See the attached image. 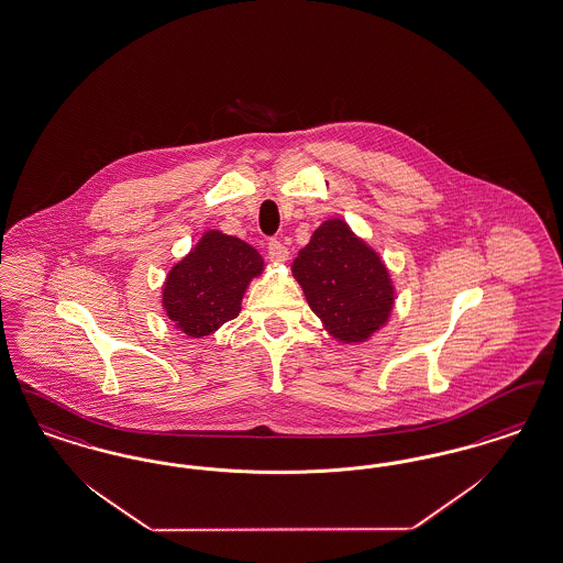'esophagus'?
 Instances as JSON below:
<instances>
[{
    "mask_svg": "<svg viewBox=\"0 0 563 563\" xmlns=\"http://www.w3.org/2000/svg\"><path fill=\"white\" fill-rule=\"evenodd\" d=\"M268 257L272 262H287L289 260V249L285 247L280 241H271L268 243Z\"/></svg>",
    "mask_w": 563,
    "mask_h": 563,
    "instance_id": "esophagus-1",
    "label": "esophagus"
}]
</instances>
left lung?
I'll return each mask as SVG.
<instances>
[{"mask_svg":"<svg viewBox=\"0 0 563 563\" xmlns=\"http://www.w3.org/2000/svg\"><path fill=\"white\" fill-rule=\"evenodd\" d=\"M292 276L327 331L361 343L379 331L394 308V285L382 257L343 220H327L292 262Z\"/></svg>","mask_w":563,"mask_h":563,"instance_id":"obj_1","label":"left lung"}]
</instances>
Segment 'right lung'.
<instances>
[{
	"label": "right lung",
	"mask_w": 563,
	"mask_h": 563,
	"mask_svg": "<svg viewBox=\"0 0 563 563\" xmlns=\"http://www.w3.org/2000/svg\"><path fill=\"white\" fill-rule=\"evenodd\" d=\"M262 271V255L245 241L209 230L167 274L163 308L186 335H211L239 316L243 292Z\"/></svg>",
	"instance_id": "1"
}]
</instances>
